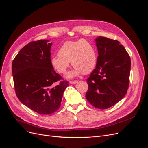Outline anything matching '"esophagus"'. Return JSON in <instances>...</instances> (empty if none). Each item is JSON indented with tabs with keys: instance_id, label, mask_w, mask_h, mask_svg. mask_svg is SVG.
Returning a JSON list of instances; mask_svg holds the SVG:
<instances>
[{
	"instance_id": "1",
	"label": "esophagus",
	"mask_w": 148,
	"mask_h": 148,
	"mask_svg": "<svg viewBox=\"0 0 148 148\" xmlns=\"http://www.w3.org/2000/svg\"><path fill=\"white\" fill-rule=\"evenodd\" d=\"M77 82H78L77 80H73V81H70L69 82L71 84H75V83H77Z\"/></svg>"
}]
</instances>
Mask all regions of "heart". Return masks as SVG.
Returning a JSON list of instances; mask_svg holds the SVG:
<instances>
[{
  "label": "heart",
  "mask_w": 148,
  "mask_h": 148,
  "mask_svg": "<svg viewBox=\"0 0 148 148\" xmlns=\"http://www.w3.org/2000/svg\"><path fill=\"white\" fill-rule=\"evenodd\" d=\"M59 56L51 59L54 68L60 74L65 73L71 63L74 69L67 74L68 77H73L82 73L87 74L94 69L97 56L92 45L86 40L69 41L64 43L60 48Z\"/></svg>",
  "instance_id": "b5f03b06"
}]
</instances>
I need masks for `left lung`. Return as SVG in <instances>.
Returning <instances> with one entry per match:
<instances>
[{"label":"left lung","mask_w":148,"mask_h":148,"mask_svg":"<svg viewBox=\"0 0 148 148\" xmlns=\"http://www.w3.org/2000/svg\"><path fill=\"white\" fill-rule=\"evenodd\" d=\"M95 42L99 56L95 68L86 80V99L94 107L105 110L116 104L127 93L131 59L116 40L100 36Z\"/></svg>","instance_id":"obj_1"}]
</instances>
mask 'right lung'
<instances>
[{"label": "right lung", "instance_id": "add662e5", "mask_svg": "<svg viewBox=\"0 0 148 148\" xmlns=\"http://www.w3.org/2000/svg\"><path fill=\"white\" fill-rule=\"evenodd\" d=\"M48 40L33 41L23 47L12 62V74L17 98L40 114L60 108L68 82L53 69Z\"/></svg>", "mask_w": 148, "mask_h": 148}]
</instances>
